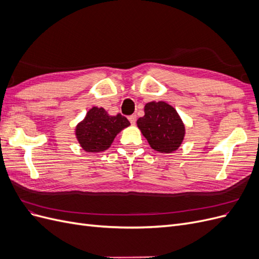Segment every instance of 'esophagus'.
<instances>
[{"mask_svg": "<svg viewBox=\"0 0 259 259\" xmlns=\"http://www.w3.org/2000/svg\"><path fill=\"white\" fill-rule=\"evenodd\" d=\"M136 119H137L136 114H132V115H130V116H128V120H130V122H131L132 124H135Z\"/></svg>", "mask_w": 259, "mask_h": 259, "instance_id": "1", "label": "esophagus"}]
</instances>
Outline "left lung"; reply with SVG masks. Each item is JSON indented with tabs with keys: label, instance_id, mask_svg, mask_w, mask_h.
I'll return each mask as SVG.
<instances>
[{
	"label": "left lung",
	"instance_id": "left-lung-1",
	"mask_svg": "<svg viewBox=\"0 0 259 259\" xmlns=\"http://www.w3.org/2000/svg\"><path fill=\"white\" fill-rule=\"evenodd\" d=\"M137 125L154 150L170 153L177 150L185 136V125L175 109L164 101L145 106V115Z\"/></svg>",
	"mask_w": 259,
	"mask_h": 259
}]
</instances>
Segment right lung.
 I'll list each match as a JSON object with an SVG mask.
<instances>
[{"instance_id":"obj_1","label":"right lung","mask_w":259,"mask_h":259,"mask_svg":"<svg viewBox=\"0 0 259 259\" xmlns=\"http://www.w3.org/2000/svg\"><path fill=\"white\" fill-rule=\"evenodd\" d=\"M128 125L130 121L121 113L109 115L104 108L93 107L77 124L75 135L85 151L100 152L107 150L117 133Z\"/></svg>"}]
</instances>
